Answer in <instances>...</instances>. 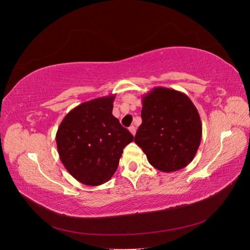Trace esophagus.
I'll return each instance as SVG.
<instances>
[{
  "label": "esophagus",
  "mask_w": 250,
  "mask_h": 250,
  "mask_svg": "<svg viewBox=\"0 0 250 250\" xmlns=\"http://www.w3.org/2000/svg\"><path fill=\"white\" fill-rule=\"evenodd\" d=\"M129 131L131 132V134H132V135H134V134H135V132H137V129H135V127H134V126H130V127H129Z\"/></svg>",
  "instance_id": "esophagus-1"
}]
</instances>
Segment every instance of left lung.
Returning <instances> with one entry per match:
<instances>
[{
	"instance_id": "1",
	"label": "left lung",
	"mask_w": 250,
	"mask_h": 250,
	"mask_svg": "<svg viewBox=\"0 0 250 250\" xmlns=\"http://www.w3.org/2000/svg\"><path fill=\"white\" fill-rule=\"evenodd\" d=\"M142 99V124L135 144L157 170L168 173L187 167L201 142L197 108L186 94L167 87H154Z\"/></svg>"
}]
</instances>
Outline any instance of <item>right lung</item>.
<instances>
[{
	"mask_svg": "<svg viewBox=\"0 0 250 250\" xmlns=\"http://www.w3.org/2000/svg\"><path fill=\"white\" fill-rule=\"evenodd\" d=\"M116 95L81 103L63 118L56 133L60 161L86 186L108 181L118 169L123 149L133 135L112 116Z\"/></svg>",
	"mask_w": 250,
	"mask_h": 250,
	"instance_id": "1",
	"label": "right lung"
}]
</instances>
